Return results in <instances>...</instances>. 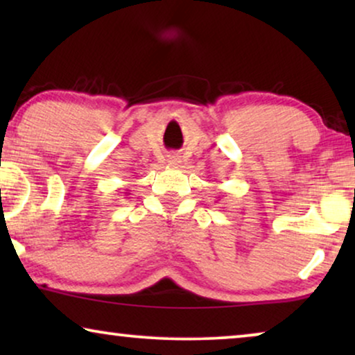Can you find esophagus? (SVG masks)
Instances as JSON below:
<instances>
[{"instance_id": "obj_1", "label": "esophagus", "mask_w": 355, "mask_h": 355, "mask_svg": "<svg viewBox=\"0 0 355 355\" xmlns=\"http://www.w3.org/2000/svg\"><path fill=\"white\" fill-rule=\"evenodd\" d=\"M181 163H182V159H181V157H179V155H176V153L168 155V164H169V166L178 168Z\"/></svg>"}]
</instances>
